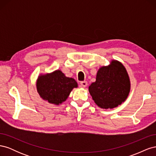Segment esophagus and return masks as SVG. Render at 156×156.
Segmentation results:
<instances>
[{
    "label": "esophagus",
    "instance_id": "1",
    "mask_svg": "<svg viewBox=\"0 0 156 156\" xmlns=\"http://www.w3.org/2000/svg\"><path fill=\"white\" fill-rule=\"evenodd\" d=\"M81 85L82 87H86L87 86V81L81 82Z\"/></svg>",
    "mask_w": 156,
    "mask_h": 156
}]
</instances>
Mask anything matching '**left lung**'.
<instances>
[{"label": "left lung", "instance_id": "1", "mask_svg": "<svg viewBox=\"0 0 156 156\" xmlns=\"http://www.w3.org/2000/svg\"><path fill=\"white\" fill-rule=\"evenodd\" d=\"M131 89L129 75L119 61L112 60L98 69L96 81L88 87L94 101L101 108H114L124 103Z\"/></svg>", "mask_w": 156, "mask_h": 156}]
</instances>
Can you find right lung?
Listing matches in <instances>:
<instances>
[{"label": "right lung", "mask_w": 156, "mask_h": 156, "mask_svg": "<svg viewBox=\"0 0 156 156\" xmlns=\"http://www.w3.org/2000/svg\"><path fill=\"white\" fill-rule=\"evenodd\" d=\"M36 89L41 98L49 103L59 105L67 100L78 84L73 78L68 77L60 69L42 74L36 80Z\"/></svg>", "instance_id": "add662e5"}]
</instances>
